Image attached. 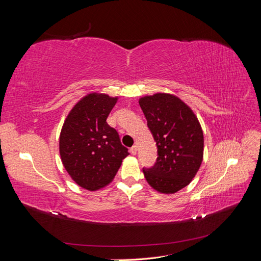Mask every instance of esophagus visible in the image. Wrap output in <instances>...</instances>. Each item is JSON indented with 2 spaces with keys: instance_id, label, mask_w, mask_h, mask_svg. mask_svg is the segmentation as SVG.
<instances>
[{
  "instance_id": "obj_1",
  "label": "esophagus",
  "mask_w": 261,
  "mask_h": 261,
  "mask_svg": "<svg viewBox=\"0 0 261 261\" xmlns=\"http://www.w3.org/2000/svg\"><path fill=\"white\" fill-rule=\"evenodd\" d=\"M130 152H132V154H136L137 153V146H133L130 148Z\"/></svg>"
}]
</instances>
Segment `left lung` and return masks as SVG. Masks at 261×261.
Returning a JSON list of instances; mask_svg holds the SVG:
<instances>
[{
  "label": "left lung",
  "instance_id": "8db88e82",
  "mask_svg": "<svg viewBox=\"0 0 261 261\" xmlns=\"http://www.w3.org/2000/svg\"><path fill=\"white\" fill-rule=\"evenodd\" d=\"M158 149L151 168L143 172L149 185L163 194H174L191 183L203 155V133L191 108L169 93L139 100Z\"/></svg>",
  "mask_w": 261,
  "mask_h": 261
}]
</instances>
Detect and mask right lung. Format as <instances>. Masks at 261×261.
Wrapping results in <instances>:
<instances>
[{"mask_svg":"<svg viewBox=\"0 0 261 261\" xmlns=\"http://www.w3.org/2000/svg\"><path fill=\"white\" fill-rule=\"evenodd\" d=\"M117 98L90 93L69 112L60 136L63 165L76 183L97 191L111 181L128 149L107 123Z\"/></svg>","mask_w":261,"mask_h":261,"instance_id":"add662e5","label":"right lung"}]
</instances>
